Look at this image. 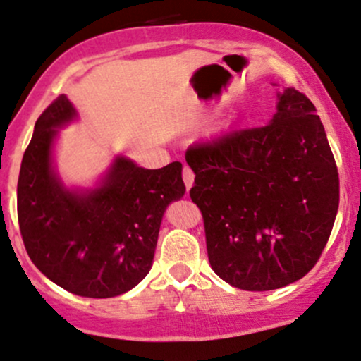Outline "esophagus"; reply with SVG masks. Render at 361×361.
<instances>
[{"label": "esophagus", "instance_id": "esophagus-1", "mask_svg": "<svg viewBox=\"0 0 361 361\" xmlns=\"http://www.w3.org/2000/svg\"><path fill=\"white\" fill-rule=\"evenodd\" d=\"M182 179H184L185 189H191L192 184H195V172L189 166H184V170H182Z\"/></svg>", "mask_w": 361, "mask_h": 361}]
</instances>
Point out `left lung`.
<instances>
[{
	"instance_id": "8db88e82",
	"label": "left lung",
	"mask_w": 361,
	"mask_h": 361,
	"mask_svg": "<svg viewBox=\"0 0 361 361\" xmlns=\"http://www.w3.org/2000/svg\"><path fill=\"white\" fill-rule=\"evenodd\" d=\"M277 98L267 126L185 153L213 272L244 290L279 289L305 277L339 207L336 160L315 106L293 87Z\"/></svg>"
}]
</instances>
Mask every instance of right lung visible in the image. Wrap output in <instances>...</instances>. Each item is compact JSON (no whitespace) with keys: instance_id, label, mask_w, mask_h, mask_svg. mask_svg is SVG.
I'll return each mask as SVG.
<instances>
[{"instance_id":"add662e5","label":"right lung","mask_w":361,"mask_h":361,"mask_svg":"<svg viewBox=\"0 0 361 361\" xmlns=\"http://www.w3.org/2000/svg\"><path fill=\"white\" fill-rule=\"evenodd\" d=\"M75 117L61 94L37 118L18 176V226L27 255L49 281L77 296L114 298L148 275L165 208L185 192L182 164L149 170L117 157L96 188H67L53 146Z\"/></svg>"}]
</instances>
